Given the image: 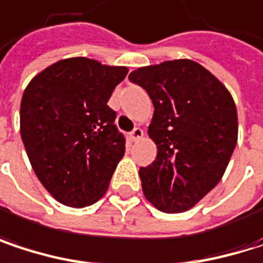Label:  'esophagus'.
Returning <instances> with one entry per match:
<instances>
[{"label":"esophagus","mask_w":263,"mask_h":263,"mask_svg":"<svg viewBox=\"0 0 263 263\" xmlns=\"http://www.w3.org/2000/svg\"><path fill=\"white\" fill-rule=\"evenodd\" d=\"M143 135H144V132H143L141 128H135V129L129 134V138H131L132 141H137V140L143 138Z\"/></svg>","instance_id":"34e87169"}]
</instances>
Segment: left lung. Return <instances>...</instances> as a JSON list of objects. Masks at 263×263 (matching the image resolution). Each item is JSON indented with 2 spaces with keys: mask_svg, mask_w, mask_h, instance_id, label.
Returning <instances> with one entry per match:
<instances>
[{
  "mask_svg": "<svg viewBox=\"0 0 263 263\" xmlns=\"http://www.w3.org/2000/svg\"><path fill=\"white\" fill-rule=\"evenodd\" d=\"M132 83L154 103L147 134L157 158L140 167L146 199L164 213L192 209L221 181L237 141L235 100L221 80L190 59L137 68Z\"/></svg>",
  "mask_w": 263,
  "mask_h": 263,
  "instance_id": "left-lung-1",
  "label": "left lung"
}]
</instances>
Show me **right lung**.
Wrapping results in <instances>:
<instances>
[{
  "instance_id": "1",
  "label": "right lung",
  "mask_w": 263,
  "mask_h": 263,
  "mask_svg": "<svg viewBox=\"0 0 263 263\" xmlns=\"http://www.w3.org/2000/svg\"><path fill=\"white\" fill-rule=\"evenodd\" d=\"M126 74V67L68 58L27 85L21 138L37 180L64 205L80 209L99 201L125 155V137L108 100Z\"/></svg>"
}]
</instances>
